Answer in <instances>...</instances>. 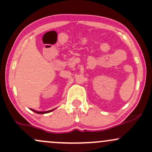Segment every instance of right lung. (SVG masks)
I'll use <instances>...</instances> for the list:
<instances>
[{
    "mask_svg": "<svg viewBox=\"0 0 152 152\" xmlns=\"http://www.w3.org/2000/svg\"><path fill=\"white\" fill-rule=\"evenodd\" d=\"M55 110V109L51 110H49V111H45V112H39V111H36V110H32V109H31V110H32L33 112H34V113H38V114H45V113H50V112H52L53 110Z\"/></svg>",
    "mask_w": 152,
    "mask_h": 152,
    "instance_id": "right-lung-1",
    "label": "right lung"
}]
</instances>
